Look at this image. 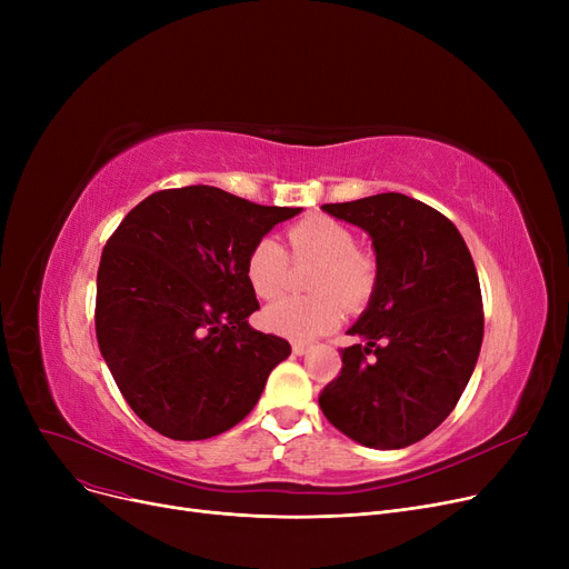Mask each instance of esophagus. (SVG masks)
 <instances>
[{
	"label": "esophagus",
	"instance_id": "1",
	"mask_svg": "<svg viewBox=\"0 0 569 569\" xmlns=\"http://www.w3.org/2000/svg\"><path fill=\"white\" fill-rule=\"evenodd\" d=\"M309 350H311V346L305 343V341H295V343H292V352H295V355H307Z\"/></svg>",
	"mask_w": 569,
	"mask_h": 569
}]
</instances>
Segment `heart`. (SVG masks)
<instances>
[{
  "mask_svg": "<svg viewBox=\"0 0 569 569\" xmlns=\"http://www.w3.org/2000/svg\"><path fill=\"white\" fill-rule=\"evenodd\" d=\"M292 262H316L309 277V297H288L262 316L272 332L290 339H316L335 330L343 305L362 307L378 281L376 258L357 247L355 232L332 217H307L288 228ZM290 256L274 237H262L247 256V279L260 300L283 295L290 279Z\"/></svg>",
  "mask_w": 569,
  "mask_h": 569,
  "instance_id": "1",
  "label": "heart"
}]
</instances>
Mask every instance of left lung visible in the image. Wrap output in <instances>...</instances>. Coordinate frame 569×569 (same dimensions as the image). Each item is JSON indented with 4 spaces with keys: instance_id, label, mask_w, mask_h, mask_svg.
I'll use <instances>...</instances> for the list:
<instances>
[{
    "instance_id": "1",
    "label": "left lung",
    "mask_w": 569,
    "mask_h": 569,
    "mask_svg": "<svg viewBox=\"0 0 569 569\" xmlns=\"http://www.w3.org/2000/svg\"><path fill=\"white\" fill-rule=\"evenodd\" d=\"M365 228L378 281L318 403L341 433L373 450L429 436L461 399L485 337L482 290L457 226L403 193L322 204Z\"/></svg>"
}]
</instances>
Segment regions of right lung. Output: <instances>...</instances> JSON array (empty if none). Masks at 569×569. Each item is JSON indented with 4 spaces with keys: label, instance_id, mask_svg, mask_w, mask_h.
I'll use <instances>...</instances> for the list:
<instances>
[{
    "label": "right lung",
    "instance_id": "right-lung-1",
    "mask_svg": "<svg viewBox=\"0 0 569 569\" xmlns=\"http://www.w3.org/2000/svg\"><path fill=\"white\" fill-rule=\"evenodd\" d=\"M302 207H267L217 187L147 196L108 237L97 274V341L140 420L172 440L232 429L290 343L256 332L251 247Z\"/></svg>",
    "mask_w": 569,
    "mask_h": 569
}]
</instances>
